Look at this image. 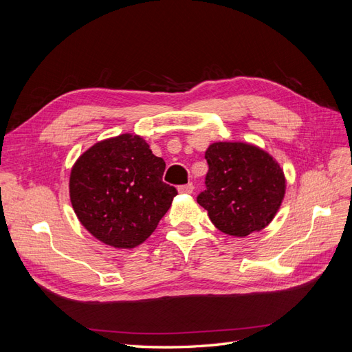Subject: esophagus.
<instances>
[{
    "label": "esophagus",
    "mask_w": 352,
    "mask_h": 352,
    "mask_svg": "<svg viewBox=\"0 0 352 352\" xmlns=\"http://www.w3.org/2000/svg\"><path fill=\"white\" fill-rule=\"evenodd\" d=\"M177 190L180 194H192V190H194V185L192 184H186V185H180L179 188H177Z\"/></svg>",
    "instance_id": "obj_1"
}]
</instances>
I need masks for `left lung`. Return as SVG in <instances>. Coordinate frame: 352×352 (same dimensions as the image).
<instances>
[{
	"label": "left lung",
	"instance_id": "8db88e82",
	"mask_svg": "<svg viewBox=\"0 0 352 352\" xmlns=\"http://www.w3.org/2000/svg\"><path fill=\"white\" fill-rule=\"evenodd\" d=\"M208 172L198 204L219 230L248 236L264 229L285 195L280 166L265 151L243 142H216L206 151Z\"/></svg>",
	"mask_w": 352,
	"mask_h": 352
}]
</instances>
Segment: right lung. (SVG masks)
<instances>
[{"instance_id":"obj_1","label":"right lung","mask_w":352,"mask_h":352,"mask_svg":"<svg viewBox=\"0 0 352 352\" xmlns=\"http://www.w3.org/2000/svg\"><path fill=\"white\" fill-rule=\"evenodd\" d=\"M166 163L141 136L124 133L85 151L70 173V201L92 236L135 248L155 230L177 195L163 182Z\"/></svg>"}]
</instances>
